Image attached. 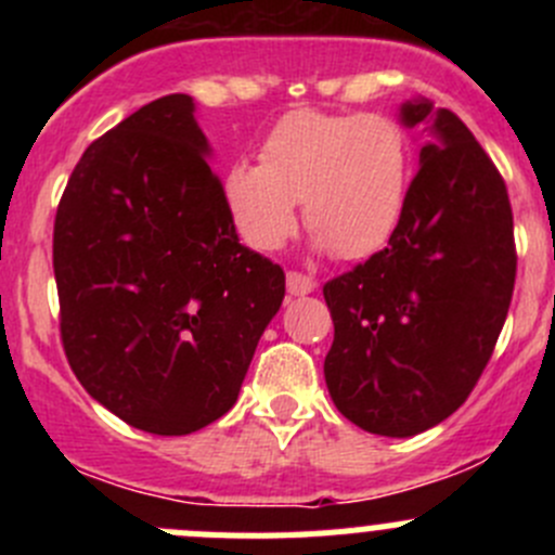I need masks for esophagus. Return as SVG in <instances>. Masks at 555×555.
I'll use <instances>...</instances> for the list:
<instances>
[{
  "label": "esophagus",
  "instance_id": "34e87169",
  "mask_svg": "<svg viewBox=\"0 0 555 555\" xmlns=\"http://www.w3.org/2000/svg\"><path fill=\"white\" fill-rule=\"evenodd\" d=\"M313 287H317V282H313L311 276H306V273H300V271L287 273V293L289 295H309V293H313Z\"/></svg>",
  "mask_w": 555,
  "mask_h": 555
}]
</instances>
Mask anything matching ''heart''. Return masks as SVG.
<instances>
[{
    "label": "heart",
    "mask_w": 555,
    "mask_h": 555,
    "mask_svg": "<svg viewBox=\"0 0 555 555\" xmlns=\"http://www.w3.org/2000/svg\"><path fill=\"white\" fill-rule=\"evenodd\" d=\"M411 144L384 115L295 109L268 131L260 164L231 166L222 182L228 215L249 246L279 249L304 222L344 260L386 246L411 190Z\"/></svg>",
    "instance_id": "heart-1"
}]
</instances>
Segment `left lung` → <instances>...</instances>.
Masks as SVG:
<instances>
[{"label": "left lung", "instance_id": "1", "mask_svg": "<svg viewBox=\"0 0 555 555\" xmlns=\"http://www.w3.org/2000/svg\"><path fill=\"white\" fill-rule=\"evenodd\" d=\"M402 126L433 122L389 246L324 284L335 338L324 382L365 433L411 438L449 418L494 354L516 284L502 173L451 109L413 99Z\"/></svg>", "mask_w": 555, "mask_h": 555}]
</instances>
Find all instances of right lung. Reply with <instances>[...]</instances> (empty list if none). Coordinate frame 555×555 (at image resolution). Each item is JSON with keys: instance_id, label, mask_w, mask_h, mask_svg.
I'll list each match as a JSON object with an SVG mask.
<instances>
[{"instance_id": "obj_1", "label": "right lung", "mask_w": 555, "mask_h": 555, "mask_svg": "<svg viewBox=\"0 0 555 555\" xmlns=\"http://www.w3.org/2000/svg\"><path fill=\"white\" fill-rule=\"evenodd\" d=\"M188 93L144 104L82 153L53 225L61 340L77 382L153 435L225 416L284 271L238 244Z\"/></svg>"}]
</instances>
